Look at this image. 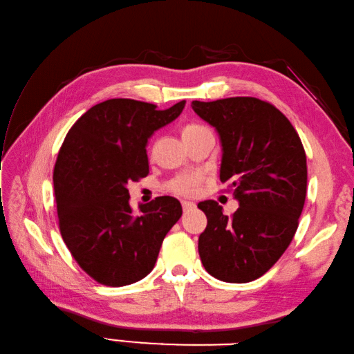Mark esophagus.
Wrapping results in <instances>:
<instances>
[{
	"instance_id": "34e87169",
	"label": "esophagus",
	"mask_w": 354,
	"mask_h": 354,
	"mask_svg": "<svg viewBox=\"0 0 354 354\" xmlns=\"http://www.w3.org/2000/svg\"><path fill=\"white\" fill-rule=\"evenodd\" d=\"M196 208V203H193V202H187V201H184L183 202V209H184V212H187V211H192V209H194Z\"/></svg>"
}]
</instances>
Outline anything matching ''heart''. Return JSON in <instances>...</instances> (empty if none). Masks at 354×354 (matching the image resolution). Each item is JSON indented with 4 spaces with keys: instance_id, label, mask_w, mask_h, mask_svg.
<instances>
[{
    "instance_id": "b5f03b06",
    "label": "heart",
    "mask_w": 354,
    "mask_h": 354,
    "mask_svg": "<svg viewBox=\"0 0 354 354\" xmlns=\"http://www.w3.org/2000/svg\"><path fill=\"white\" fill-rule=\"evenodd\" d=\"M203 129V127L201 125H187L183 131V134H188V133H194V131ZM202 176L199 174H184L179 175L175 179L170 180L169 188L175 194L179 196H193L197 192V187L201 184Z\"/></svg>"
}]
</instances>
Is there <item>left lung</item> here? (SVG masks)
Returning <instances> with one entry per match:
<instances>
[{"mask_svg":"<svg viewBox=\"0 0 354 354\" xmlns=\"http://www.w3.org/2000/svg\"><path fill=\"white\" fill-rule=\"evenodd\" d=\"M221 143L220 180L240 203L231 217L216 201L197 207L208 218L199 236L205 270L218 281L245 283L273 267L292 241L306 199L308 167L301 140L274 105L236 96L193 101Z\"/></svg>","mask_w":354,"mask_h":354,"instance_id":"8db88e82","label":"left lung"}]
</instances>
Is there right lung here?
<instances>
[{
	"instance_id": "right-lung-1",
	"label": "right lung",
	"mask_w": 354,
	"mask_h": 354,
	"mask_svg": "<svg viewBox=\"0 0 354 354\" xmlns=\"http://www.w3.org/2000/svg\"><path fill=\"white\" fill-rule=\"evenodd\" d=\"M185 106L134 100L93 105L69 129L54 167L60 232L73 259L96 282L131 285L151 273L164 236L183 216L171 196L129 207L128 184L149 174L146 146Z\"/></svg>"
}]
</instances>
